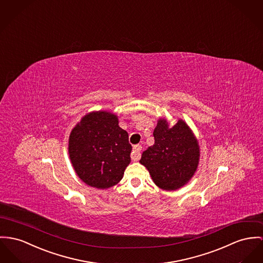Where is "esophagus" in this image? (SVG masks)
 Returning <instances> with one entry per match:
<instances>
[{"instance_id":"34e87169","label":"esophagus","mask_w":263,"mask_h":263,"mask_svg":"<svg viewBox=\"0 0 263 263\" xmlns=\"http://www.w3.org/2000/svg\"><path fill=\"white\" fill-rule=\"evenodd\" d=\"M142 150V146L141 145H135L134 147H133V151H132V153H131V158H132V160H134V161H138L139 159H140V157H141V152Z\"/></svg>"}]
</instances>
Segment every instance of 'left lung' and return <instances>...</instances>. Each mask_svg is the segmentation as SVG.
Instances as JSON below:
<instances>
[{
	"instance_id": "8db88e82",
	"label": "left lung",
	"mask_w": 263,
	"mask_h": 263,
	"mask_svg": "<svg viewBox=\"0 0 263 263\" xmlns=\"http://www.w3.org/2000/svg\"><path fill=\"white\" fill-rule=\"evenodd\" d=\"M153 136L155 143L142 153L140 163L159 188L177 190L196 172L200 156L198 141L181 119L169 127L167 120L160 118Z\"/></svg>"
}]
</instances>
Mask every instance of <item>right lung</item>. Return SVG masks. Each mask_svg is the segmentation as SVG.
I'll use <instances>...</instances> for the list:
<instances>
[{
    "label": "right lung",
    "mask_w": 263,
    "mask_h": 263,
    "mask_svg": "<svg viewBox=\"0 0 263 263\" xmlns=\"http://www.w3.org/2000/svg\"><path fill=\"white\" fill-rule=\"evenodd\" d=\"M118 117L107 111L85 115L71 131L69 156L82 181L107 189L121 180L131 161L128 133L119 127Z\"/></svg>",
    "instance_id": "right-lung-1"
}]
</instances>
